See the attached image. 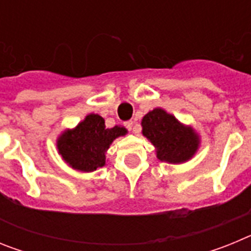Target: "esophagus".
<instances>
[{"instance_id":"obj_1","label":"esophagus","mask_w":251,"mask_h":251,"mask_svg":"<svg viewBox=\"0 0 251 251\" xmlns=\"http://www.w3.org/2000/svg\"><path fill=\"white\" fill-rule=\"evenodd\" d=\"M124 126H126V128H127L128 130H132L133 129V126H134V121H128L124 123Z\"/></svg>"}]
</instances>
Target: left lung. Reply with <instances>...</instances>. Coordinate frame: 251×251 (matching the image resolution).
<instances>
[{"label": "left lung", "instance_id": "8db88e82", "mask_svg": "<svg viewBox=\"0 0 251 251\" xmlns=\"http://www.w3.org/2000/svg\"><path fill=\"white\" fill-rule=\"evenodd\" d=\"M142 133L156 147L157 158L174 165L191 159L200 147V137L194 128L183 126L161 108L143 117Z\"/></svg>", "mask_w": 251, "mask_h": 251}]
</instances>
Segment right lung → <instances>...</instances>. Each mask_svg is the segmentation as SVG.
I'll return each mask as SVG.
<instances>
[{"label": "right lung", "mask_w": 251, "mask_h": 251, "mask_svg": "<svg viewBox=\"0 0 251 251\" xmlns=\"http://www.w3.org/2000/svg\"><path fill=\"white\" fill-rule=\"evenodd\" d=\"M126 134L124 127L105 128L100 115L89 114L74 129L64 130L57 138L56 147L70 167L93 172L105 165V153L112 142Z\"/></svg>", "instance_id": "add662e5"}]
</instances>
